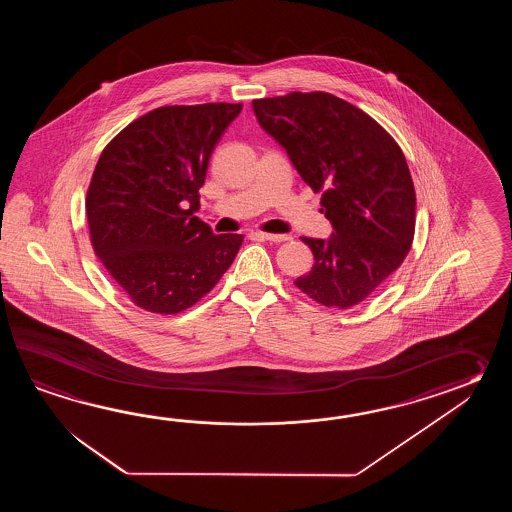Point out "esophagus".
<instances>
[{"mask_svg": "<svg viewBox=\"0 0 512 512\" xmlns=\"http://www.w3.org/2000/svg\"><path fill=\"white\" fill-rule=\"evenodd\" d=\"M261 240L272 241V243H282V241L291 240L289 234H269V232H258Z\"/></svg>", "mask_w": 512, "mask_h": 512, "instance_id": "1", "label": "esophagus"}]
</instances>
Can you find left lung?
Segmentation results:
<instances>
[{
	"label": "left lung",
	"instance_id": "obj_1",
	"mask_svg": "<svg viewBox=\"0 0 512 512\" xmlns=\"http://www.w3.org/2000/svg\"><path fill=\"white\" fill-rule=\"evenodd\" d=\"M261 128L313 192L335 234L302 238L313 269L294 285L318 304L349 309L366 300L412 247L415 190L404 153L368 113L324 91L252 100Z\"/></svg>",
	"mask_w": 512,
	"mask_h": 512
}]
</instances>
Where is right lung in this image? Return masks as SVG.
Returning <instances> with one entry per match:
<instances>
[{
	"label": "right lung",
	"mask_w": 512,
	"mask_h": 512,
	"mask_svg": "<svg viewBox=\"0 0 512 512\" xmlns=\"http://www.w3.org/2000/svg\"><path fill=\"white\" fill-rule=\"evenodd\" d=\"M241 104L163 106L130 122L98 157L87 188L93 251L131 302L177 315L207 296L240 251L194 216L208 159Z\"/></svg>",
	"instance_id": "add662e5"
}]
</instances>
